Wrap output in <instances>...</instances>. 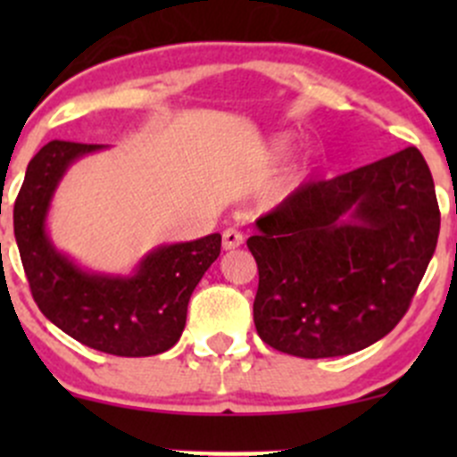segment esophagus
Instances as JSON below:
<instances>
[{
  "label": "esophagus",
  "mask_w": 457,
  "mask_h": 457,
  "mask_svg": "<svg viewBox=\"0 0 457 457\" xmlns=\"http://www.w3.org/2000/svg\"><path fill=\"white\" fill-rule=\"evenodd\" d=\"M243 245V234L238 229L228 228L223 232V250H237Z\"/></svg>",
  "instance_id": "1"
}]
</instances>
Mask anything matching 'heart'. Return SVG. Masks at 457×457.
Here are the masks:
<instances>
[{
    "instance_id": "b5f03b06",
    "label": "heart",
    "mask_w": 457,
    "mask_h": 457,
    "mask_svg": "<svg viewBox=\"0 0 457 457\" xmlns=\"http://www.w3.org/2000/svg\"><path fill=\"white\" fill-rule=\"evenodd\" d=\"M285 147H287V141L278 139V141H276L274 150H276V152H283ZM292 190H294V179H287V181L280 183L278 187H274V192H271V195H270V201H280V199H285V196H287Z\"/></svg>"
}]
</instances>
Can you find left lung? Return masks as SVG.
I'll return each mask as SVG.
<instances>
[{"label": "left lung", "mask_w": 457, "mask_h": 457, "mask_svg": "<svg viewBox=\"0 0 457 457\" xmlns=\"http://www.w3.org/2000/svg\"><path fill=\"white\" fill-rule=\"evenodd\" d=\"M254 325L298 358L349 356L407 314L440 234L433 177L404 147L329 181L305 183L256 220Z\"/></svg>", "instance_id": "obj_1"}]
</instances>
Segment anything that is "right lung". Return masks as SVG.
<instances>
[{
    "label": "right lung",
    "mask_w": 457,
    "mask_h": 457,
    "mask_svg": "<svg viewBox=\"0 0 457 457\" xmlns=\"http://www.w3.org/2000/svg\"><path fill=\"white\" fill-rule=\"evenodd\" d=\"M101 147L50 141L32 156L12 212L21 265L41 314L71 338L112 356H156L181 338L192 292L220 254V234L156 247L130 276L77 265L53 245L46 219L66 170Z\"/></svg>",
    "instance_id": "obj_1"
}]
</instances>
